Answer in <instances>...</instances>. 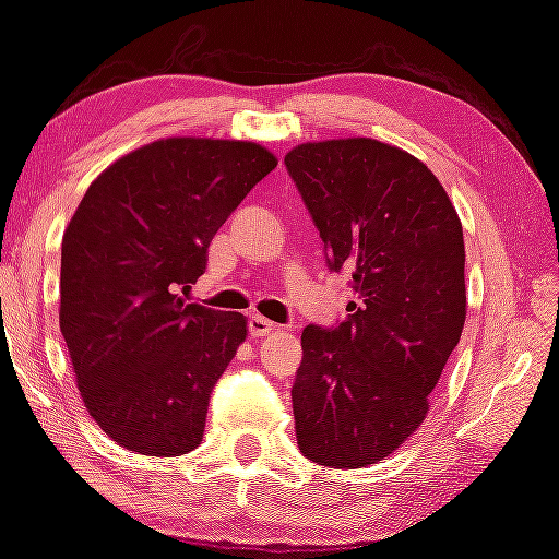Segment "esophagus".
Segmentation results:
<instances>
[{"mask_svg": "<svg viewBox=\"0 0 559 559\" xmlns=\"http://www.w3.org/2000/svg\"><path fill=\"white\" fill-rule=\"evenodd\" d=\"M276 328H278L276 322L261 318V314H251V318H249V334H251L253 340L266 337V334H271Z\"/></svg>", "mask_w": 559, "mask_h": 559, "instance_id": "34e87169", "label": "esophagus"}]
</instances>
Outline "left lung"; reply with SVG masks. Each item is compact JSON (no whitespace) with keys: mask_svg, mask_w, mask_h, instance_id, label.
<instances>
[{"mask_svg":"<svg viewBox=\"0 0 559 559\" xmlns=\"http://www.w3.org/2000/svg\"><path fill=\"white\" fill-rule=\"evenodd\" d=\"M332 271L352 276L347 320L302 330L293 383L300 452L361 469L420 428L466 318L462 222L432 170L377 139L286 154Z\"/></svg>","mask_w":559,"mask_h":559,"instance_id":"obj_1","label":"left lung"}]
</instances>
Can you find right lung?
Returning a JSON list of instances; mask_svg holds the SVG:
<instances>
[{"mask_svg": "<svg viewBox=\"0 0 559 559\" xmlns=\"http://www.w3.org/2000/svg\"><path fill=\"white\" fill-rule=\"evenodd\" d=\"M276 166L253 141L160 139L80 200L60 253V332L87 413L119 448L180 456L202 442L247 318L176 290L205 273L212 237Z\"/></svg>", "mask_w": 559, "mask_h": 559, "instance_id": "obj_1", "label": "right lung"}]
</instances>
